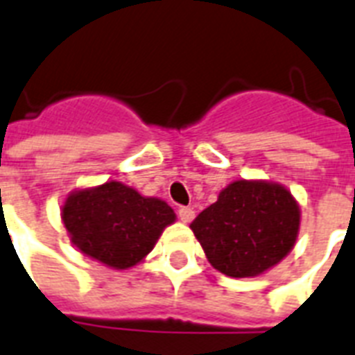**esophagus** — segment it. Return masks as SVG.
<instances>
[{
	"label": "esophagus",
	"mask_w": 355,
	"mask_h": 355,
	"mask_svg": "<svg viewBox=\"0 0 355 355\" xmlns=\"http://www.w3.org/2000/svg\"><path fill=\"white\" fill-rule=\"evenodd\" d=\"M178 217H180V221L182 223H189L195 217L193 208H189V206H180V208H178Z\"/></svg>",
	"instance_id": "obj_1"
}]
</instances>
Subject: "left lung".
I'll use <instances>...</instances> for the list:
<instances>
[{"label": "left lung", "mask_w": 355, "mask_h": 355, "mask_svg": "<svg viewBox=\"0 0 355 355\" xmlns=\"http://www.w3.org/2000/svg\"><path fill=\"white\" fill-rule=\"evenodd\" d=\"M189 227L217 270L247 278L289 254L297 241L300 208L280 184L236 180Z\"/></svg>", "instance_id": "obj_1"}]
</instances>
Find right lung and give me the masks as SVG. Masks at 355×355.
<instances>
[{
    "mask_svg": "<svg viewBox=\"0 0 355 355\" xmlns=\"http://www.w3.org/2000/svg\"><path fill=\"white\" fill-rule=\"evenodd\" d=\"M62 221L80 252L112 269H128L153 250L164 228L175 223V211L112 180L69 193Z\"/></svg>",
    "mask_w": 355,
    "mask_h": 355,
    "instance_id": "add662e5",
    "label": "right lung"
}]
</instances>
